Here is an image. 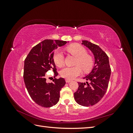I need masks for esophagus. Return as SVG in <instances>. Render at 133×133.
Wrapping results in <instances>:
<instances>
[{
	"instance_id": "1",
	"label": "esophagus",
	"mask_w": 133,
	"mask_h": 133,
	"mask_svg": "<svg viewBox=\"0 0 133 133\" xmlns=\"http://www.w3.org/2000/svg\"><path fill=\"white\" fill-rule=\"evenodd\" d=\"M71 81V80H69V79H65L66 83H69V82H70Z\"/></svg>"
}]
</instances>
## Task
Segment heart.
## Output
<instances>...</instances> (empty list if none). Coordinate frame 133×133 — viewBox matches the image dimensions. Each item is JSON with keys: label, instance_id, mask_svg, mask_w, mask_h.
Masks as SVG:
<instances>
[{"label": "heart", "instance_id": "obj_1", "mask_svg": "<svg viewBox=\"0 0 133 133\" xmlns=\"http://www.w3.org/2000/svg\"><path fill=\"white\" fill-rule=\"evenodd\" d=\"M66 49L69 53L76 57L75 66L64 67L60 73L63 78L73 79L82 74V69L85 72L90 71L93 66V59L87 54V50L79 44H73L68 46ZM64 55L60 50H57L54 53L53 60L58 66H61L64 63Z\"/></svg>", "mask_w": 133, "mask_h": 133}]
</instances>
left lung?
<instances>
[{"label": "left lung", "mask_w": 133, "mask_h": 133, "mask_svg": "<svg viewBox=\"0 0 133 133\" xmlns=\"http://www.w3.org/2000/svg\"><path fill=\"white\" fill-rule=\"evenodd\" d=\"M82 44L91 50L95 59L94 66L90 73L84 78L90 83H78L79 88L74 92V99L84 107L94 105L105 95L110 77L111 69L107 54L98 45L87 41Z\"/></svg>", "instance_id": "left-lung-1"}]
</instances>
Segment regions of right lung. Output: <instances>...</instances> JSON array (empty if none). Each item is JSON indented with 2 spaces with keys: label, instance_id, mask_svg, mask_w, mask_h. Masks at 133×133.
Segmentation results:
<instances>
[{
  "label": "right lung",
  "instance_id": "right-lung-1",
  "mask_svg": "<svg viewBox=\"0 0 133 133\" xmlns=\"http://www.w3.org/2000/svg\"><path fill=\"white\" fill-rule=\"evenodd\" d=\"M67 43L59 40H44L32 48L25 59L23 78L25 87L31 99L40 106L49 108L59 102L60 91L65 85V79L55 78L53 82L47 83L45 75L51 69L54 78L58 75L53 60L54 51Z\"/></svg>",
  "mask_w": 133,
  "mask_h": 133
}]
</instances>
